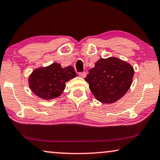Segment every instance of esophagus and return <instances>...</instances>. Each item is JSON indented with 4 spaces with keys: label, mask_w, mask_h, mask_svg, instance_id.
I'll use <instances>...</instances> for the list:
<instances>
[{
    "label": "esophagus",
    "mask_w": 160,
    "mask_h": 160,
    "mask_svg": "<svg viewBox=\"0 0 160 160\" xmlns=\"http://www.w3.org/2000/svg\"><path fill=\"white\" fill-rule=\"evenodd\" d=\"M86 72H80V73H79V76L82 78H85L86 77Z\"/></svg>",
    "instance_id": "1"
}]
</instances>
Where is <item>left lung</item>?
<instances>
[{"instance_id":"1","label":"left lung","mask_w":160,"mask_h":160,"mask_svg":"<svg viewBox=\"0 0 160 160\" xmlns=\"http://www.w3.org/2000/svg\"><path fill=\"white\" fill-rule=\"evenodd\" d=\"M133 67L115 57L100 58L89 70L86 80L90 91L103 104L114 103L130 88L134 76Z\"/></svg>"}]
</instances>
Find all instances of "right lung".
Instances as JSON below:
<instances>
[{
  "instance_id": "right-lung-1",
  "label": "right lung",
  "mask_w": 160,
  "mask_h": 160,
  "mask_svg": "<svg viewBox=\"0 0 160 160\" xmlns=\"http://www.w3.org/2000/svg\"><path fill=\"white\" fill-rule=\"evenodd\" d=\"M75 77L72 66L62 68L60 63H53L33 70L29 76L28 85L34 94L50 100L58 97L64 91L66 82Z\"/></svg>"
}]
</instances>
